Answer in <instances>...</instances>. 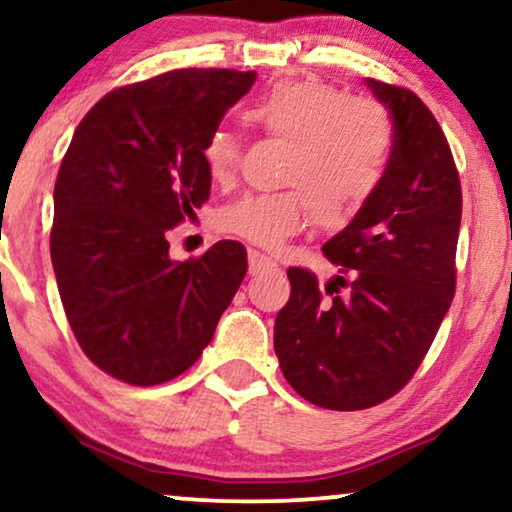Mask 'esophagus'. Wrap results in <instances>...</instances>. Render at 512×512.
Segmentation results:
<instances>
[{
  "label": "esophagus",
  "mask_w": 512,
  "mask_h": 512,
  "mask_svg": "<svg viewBox=\"0 0 512 512\" xmlns=\"http://www.w3.org/2000/svg\"><path fill=\"white\" fill-rule=\"evenodd\" d=\"M248 271H250V276L269 274V271H278V264L271 260V257L262 255V252L250 250L248 252Z\"/></svg>",
  "instance_id": "1"
}]
</instances>
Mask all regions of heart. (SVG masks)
<instances>
[{"instance_id": "b5f03b06", "label": "heart", "mask_w": 512, "mask_h": 512, "mask_svg": "<svg viewBox=\"0 0 512 512\" xmlns=\"http://www.w3.org/2000/svg\"><path fill=\"white\" fill-rule=\"evenodd\" d=\"M245 121L271 138L290 142L285 182L307 194L297 189L248 194L224 208L220 224L245 241L274 248L304 227L309 203L318 224L344 227L379 185L388 152V121L377 102L346 98L337 86L320 79H288L252 102ZM201 154L215 182L231 180L238 163L236 135L215 128Z\"/></svg>"}]
</instances>
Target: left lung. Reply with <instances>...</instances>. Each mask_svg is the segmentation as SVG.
<instances>
[{
  "label": "left lung",
  "mask_w": 512,
  "mask_h": 512,
  "mask_svg": "<svg viewBox=\"0 0 512 512\" xmlns=\"http://www.w3.org/2000/svg\"><path fill=\"white\" fill-rule=\"evenodd\" d=\"M365 84L393 121L386 170L360 213L323 245L344 274L327 283L330 299L311 271L292 267L274 325L288 384L339 412L384 403L412 379L456 288L461 182L445 133L412 91Z\"/></svg>",
  "instance_id": "8db88e82"
}]
</instances>
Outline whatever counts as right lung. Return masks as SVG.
I'll use <instances>...</instances> for the list:
<instances>
[{"mask_svg":"<svg viewBox=\"0 0 512 512\" xmlns=\"http://www.w3.org/2000/svg\"><path fill=\"white\" fill-rule=\"evenodd\" d=\"M255 77L159 74L107 93L74 131L53 189L51 262L81 351L114 379L154 386L189 370L248 271L238 241L170 260L166 231L208 201L203 142Z\"/></svg>","mask_w":512,"mask_h":512,"instance_id":"right-lung-1","label":"right lung"}]
</instances>
